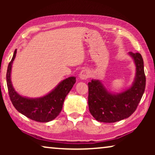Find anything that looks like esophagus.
Listing matches in <instances>:
<instances>
[{"label":"esophagus","instance_id":"1","mask_svg":"<svg viewBox=\"0 0 155 155\" xmlns=\"http://www.w3.org/2000/svg\"><path fill=\"white\" fill-rule=\"evenodd\" d=\"M79 77L81 80H87L90 78V73H89L87 70H82V71L80 73Z\"/></svg>","mask_w":155,"mask_h":155}]
</instances>
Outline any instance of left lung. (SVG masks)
Returning <instances> with one entry per match:
<instances>
[{
	"instance_id": "left-lung-1",
	"label": "left lung",
	"mask_w": 155,
	"mask_h": 155,
	"mask_svg": "<svg viewBox=\"0 0 155 155\" xmlns=\"http://www.w3.org/2000/svg\"><path fill=\"white\" fill-rule=\"evenodd\" d=\"M136 66L132 86L119 94L107 91L99 80L88 83V106L91 114L99 122L114 123L128 118L136 110L145 89L144 63L139 53L129 52Z\"/></svg>"
}]
</instances>
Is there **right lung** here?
Wrapping results in <instances>:
<instances>
[{
    "label": "right lung",
    "mask_w": 155,
    "mask_h": 155,
    "mask_svg": "<svg viewBox=\"0 0 155 155\" xmlns=\"http://www.w3.org/2000/svg\"><path fill=\"white\" fill-rule=\"evenodd\" d=\"M16 53L17 49L8 64L6 74L8 94L12 105L20 113L35 121L46 123L54 120L62 110L65 97L75 83V78L70 77L63 80L54 90L42 97L31 99L21 96L15 90L10 80L12 64Z\"/></svg>",
    "instance_id": "1"
}]
</instances>
